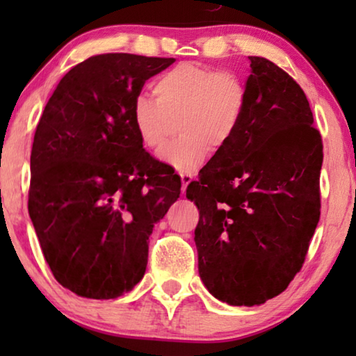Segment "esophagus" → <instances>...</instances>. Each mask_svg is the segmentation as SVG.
Returning a JSON list of instances; mask_svg holds the SVG:
<instances>
[{"label":"esophagus","mask_w":356,"mask_h":356,"mask_svg":"<svg viewBox=\"0 0 356 356\" xmlns=\"http://www.w3.org/2000/svg\"><path fill=\"white\" fill-rule=\"evenodd\" d=\"M180 180H182V191L185 193L186 186L190 185V182L193 180V177L190 176V174H180Z\"/></svg>","instance_id":"34e87169"}]
</instances>
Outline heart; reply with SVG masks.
<instances>
[{
    "label": "heart",
    "instance_id": "b5f03b06",
    "mask_svg": "<svg viewBox=\"0 0 356 356\" xmlns=\"http://www.w3.org/2000/svg\"><path fill=\"white\" fill-rule=\"evenodd\" d=\"M155 99L140 95L131 122L141 144L156 152L179 119L182 136L161 150L163 163L179 172L197 170L213 149L226 147L246 110V88L231 72L182 63L154 81Z\"/></svg>",
    "mask_w": 356,
    "mask_h": 356
}]
</instances>
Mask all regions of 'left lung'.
Returning <instances> with one entry per match:
<instances>
[{
  "label": "left lung",
  "mask_w": 356,
  "mask_h": 356,
  "mask_svg": "<svg viewBox=\"0 0 356 356\" xmlns=\"http://www.w3.org/2000/svg\"><path fill=\"white\" fill-rule=\"evenodd\" d=\"M248 61L240 127L186 186L200 209V276L231 306L262 305L284 292L321 218L323 146L309 102L272 61Z\"/></svg>",
  "instance_id": "8db88e82"
}]
</instances>
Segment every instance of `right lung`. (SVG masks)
Listing matches in <instances>:
<instances>
[{
	"mask_svg": "<svg viewBox=\"0 0 356 356\" xmlns=\"http://www.w3.org/2000/svg\"><path fill=\"white\" fill-rule=\"evenodd\" d=\"M176 61L106 53L75 65L47 102L31 150L28 210L56 281L84 298L130 292L180 177L138 138L131 108Z\"/></svg>",
	"mask_w": 356,
	"mask_h": 356,
	"instance_id": "1",
	"label": "right lung"
}]
</instances>
